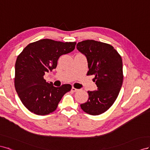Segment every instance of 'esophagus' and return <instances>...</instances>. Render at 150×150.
Returning <instances> with one entry per match:
<instances>
[{"label": "esophagus", "instance_id": "1", "mask_svg": "<svg viewBox=\"0 0 150 150\" xmlns=\"http://www.w3.org/2000/svg\"><path fill=\"white\" fill-rule=\"evenodd\" d=\"M71 91L72 92H76V91H78V89H77V88H75L74 87H71Z\"/></svg>", "mask_w": 150, "mask_h": 150}]
</instances>
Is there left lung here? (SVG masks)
I'll return each instance as SVG.
<instances>
[{
	"mask_svg": "<svg viewBox=\"0 0 150 150\" xmlns=\"http://www.w3.org/2000/svg\"><path fill=\"white\" fill-rule=\"evenodd\" d=\"M76 48L87 58V75H94L97 91H88V99L80 105L82 109L93 115H100L112 105L122 85V61L114 47L94 40H85Z\"/></svg>",
	"mask_w": 150,
	"mask_h": 150,
	"instance_id": "obj_1",
	"label": "left lung"
}]
</instances>
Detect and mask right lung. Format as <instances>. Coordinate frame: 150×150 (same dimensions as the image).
Segmentation results:
<instances>
[{"label": "right lung", "mask_w": 150, "mask_h": 150, "mask_svg": "<svg viewBox=\"0 0 150 150\" xmlns=\"http://www.w3.org/2000/svg\"><path fill=\"white\" fill-rule=\"evenodd\" d=\"M75 42L43 39L29 44L17 58L15 65L16 91L24 105L31 112L44 115L57 109L71 85L54 87L44 79L46 72L56 68L63 54L74 51Z\"/></svg>", "instance_id": "obj_1"}]
</instances>
